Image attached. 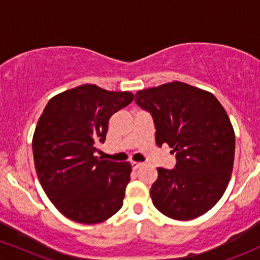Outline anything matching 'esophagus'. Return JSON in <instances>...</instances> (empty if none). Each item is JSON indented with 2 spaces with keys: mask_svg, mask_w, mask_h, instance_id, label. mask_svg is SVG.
Returning a JSON list of instances; mask_svg holds the SVG:
<instances>
[{
  "mask_svg": "<svg viewBox=\"0 0 260 260\" xmlns=\"http://www.w3.org/2000/svg\"><path fill=\"white\" fill-rule=\"evenodd\" d=\"M131 165H132V168L135 169V171H136V169L141 168V167L143 166L144 163H141V162H132V163H131Z\"/></svg>",
  "mask_w": 260,
  "mask_h": 260,
  "instance_id": "esophagus-1",
  "label": "esophagus"
}]
</instances>
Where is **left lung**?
Instances as JSON below:
<instances>
[{"label": "left lung", "instance_id": "8db88e82", "mask_svg": "<svg viewBox=\"0 0 260 260\" xmlns=\"http://www.w3.org/2000/svg\"><path fill=\"white\" fill-rule=\"evenodd\" d=\"M151 112L155 143L173 148V169L157 168L151 198L160 213L189 220L212 209L232 177L236 135L225 109L210 92L174 81L136 93Z\"/></svg>", "mask_w": 260, "mask_h": 260}]
</instances>
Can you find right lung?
<instances>
[{
	"label": "right lung",
	"mask_w": 260,
	"mask_h": 260,
	"mask_svg": "<svg viewBox=\"0 0 260 260\" xmlns=\"http://www.w3.org/2000/svg\"><path fill=\"white\" fill-rule=\"evenodd\" d=\"M133 97L82 84L52 97L43 109L32 138L35 167L46 196L68 219L97 224L122 208L132 166L94 152L105 143L112 114Z\"/></svg>",
	"instance_id": "1"
}]
</instances>
